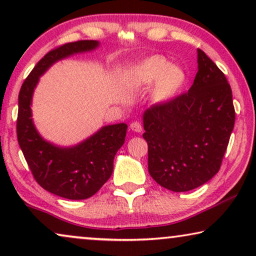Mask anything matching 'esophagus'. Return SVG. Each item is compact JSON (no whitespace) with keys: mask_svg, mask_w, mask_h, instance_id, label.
Wrapping results in <instances>:
<instances>
[{"mask_svg":"<svg viewBox=\"0 0 256 256\" xmlns=\"http://www.w3.org/2000/svg\"><path fill=\"white\" fill-rule=\"evenodd\" d=\"M130 129L132 132H142V124H140V122L135 121L132 122V124H130Z\"/></svg>","mask_w":256,"mask_h":256,"instance_id":"obj_1","label":"esophagus"}]
</instances>
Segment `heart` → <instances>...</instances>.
I'll use <instances>...</instances> for the list:
<instances>
[{
	"instance_id": "heart-1",
	"label": "heart",
	"mask_w": 256,
	"mask_h": 256,
	"mask_svg": "<svg viewBox=\"0 0 256 256\" xmlns=\"http://www.w3.org/2000/svg\"><path fill=\"white\" fill-rule=\"evenodd\" d=\"M124 82L134 90L154 85L152 99L162 104L172 100L180 92L186 82V73L162 56H152L132 65L126 73Z\"/></svg>"
}]
</instances>
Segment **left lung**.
<instances>
[{"instance_id":"obj_1","label":"left lung","mask_w":256,"mask_h":256,"mask_svg":"<svg viewBox=\"0 0 256 256\" xmlns=\"http://www.w3.org/2000/svg\"><path fill=\"white\" fill-rule=\"evenodd\" d=\"M197 54L190 90L143 113L149 174L174 192L194 190L218 172L236 121L225 74L204 51Z\"/></svg>"}]
</instances>
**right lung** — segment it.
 I'll return each instance as SVG.
<instances>
[{"instance_id": "add662e5", "label": "right lung", "mask_w": 256, "mask_h": 256, "mask_svg": "<svg viewBox=\"0 0 256 256\" xmlns=\"http://www.w3.org/2000/svg\"><path fill=\"white\" fill-rule=\"evenodd\" d=\"M98 40H78L51 50L24 80L18 94L17 140L38 184L59 197L80 200L96 194L113 172L114 157L124 146L127 124L104 126L72 146H59L42 138L31 112L34 90L54 62L70 56L93 51Z\"/></svg>"}]
</instances>
